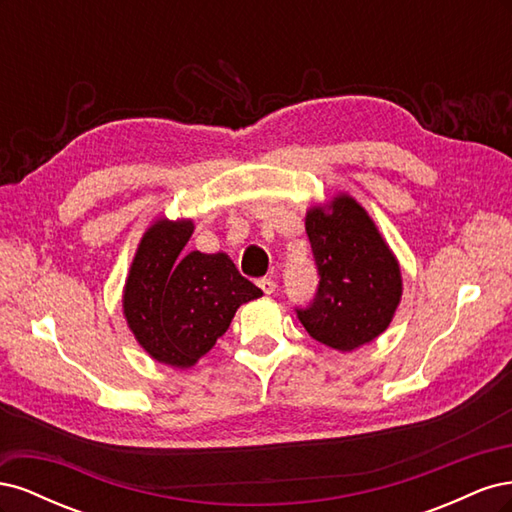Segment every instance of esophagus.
<instances>
[{
    "instance_id": "1",
    "label": "esophagus",
    "mask_w": 512,
    "mask_h": 512,
    "mask_svg": "<svg viewBox=\"0 0 512 512\" xmlns=\"http://www.w3.org/2000/svg\"><path fill=\"white\" fill-rule=\"evenodd\" d=\"M258 286L265 294H273L277 288V284L271 280V277H262V280H258Z\"/></svg>"
}]
</instances>
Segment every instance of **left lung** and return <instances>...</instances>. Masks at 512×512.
Segmentation results:
<instances>
[{
	"label": "left lung",
	"mask_w": 512,
	"mask_h": 512,
	"mask_svg": "<svg viewBox=\"0 0 512 512\" xmlns=\"http://www.w3.org/2000/svg\"><path fill=\"white\" fill-rule=\"evenodd\" d=\"M305 230L320 282L312 303L297 307L301 324L339 352L369 344L389 327L401 299L397 258L348 194L309 209Z\"/></svg>",
	"instance_id": "8db88e82"
}]
</instances>
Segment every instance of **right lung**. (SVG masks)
Instances as JSON below:
<instances>
[{"instance_id": "obj_1", "label": "right lung", "mask_w": 512, "mask_h": 512, "mask_svg": "<svg viewBox=\"0 0 512 512\" xmlns=\"http://www.w3.org/2000/svg\"><path fill=\"white\" fill-rule=\"evenodd\" d=\"M192 220L151 224L138 243L123 290V316L149 356L192 367L226 333L239 305L262 290L226 254H185Z\"/></svg>"}]
</instances>
